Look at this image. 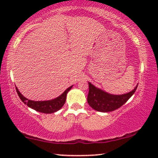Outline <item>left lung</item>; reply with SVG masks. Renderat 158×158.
Segmentation results:
<instances>
[{
	"label": "left lung",
	"instance_id": "obj_1",
	"mask_svg": "<svg viewBox=\"0 0 158 158\" xmlns=\"http://www.w3.org/2000/svg\"><path fill=\"white\" fill-rule=\"evenodd\" d=\"M89 92L87 101L88 104L96 111L101 112H109L118 109L124 104L137 90V85L135 89L127 94L122 95H113L108 94L88 82Z\"/></svg>",
	"mask_w": 158,
	"mask_h": 158
}]
</instances>
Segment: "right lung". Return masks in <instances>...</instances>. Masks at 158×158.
Returning <instances> with one entry per match:
<instances>
[{"instance_id": "1", "label": "right lung", "mask_w": 158, "mask_h": 158, "mask_svg": "<svg viewBox=\"0 0 158 158\" xmlns=\"http://www.w3.org/2000/svg\"><path fill=\"white\" fill-rule=\"evenodd\" d=\"M72 87L73 85L69 87L68 88H67V89L63 92V94H62L60 96H58L57 98L52 99V100L43 101H34L29 100L28 98H25V97L19 92V90L16 87V89L17 94H18L21 100L25 104H27L29 107L34 109L36 111L42 112V113L52 114L55 113L56 111H57L58 110H60L62 106H63V105L64 104L66 101L67 94H68L69 90L72 88Z\"/></svg>"}]
</instances>
